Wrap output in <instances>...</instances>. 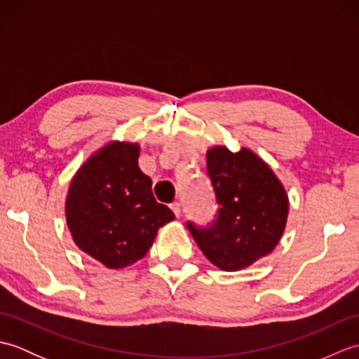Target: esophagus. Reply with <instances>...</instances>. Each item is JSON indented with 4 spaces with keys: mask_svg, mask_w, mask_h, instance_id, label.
I'll use <instances>...</instances> for the list:
<instances>
[{
    "mask_svg": "<svg viewBox=\"0 0 359 359\" xmlns=\"http://www.w3.org/2000/svg\"><path fill=\"white\" fill-rule=\"evenodd\" d=\"M171 210H172V212H174V216H175V217H180V215H182V207H180V203H179V202H174V203H171Z\"/></svg>",
    "mask_w": 359,
    "mask_h": 359,
    "instance_id": "34e87169",
    "label": "esophagus"
}]
</instances>
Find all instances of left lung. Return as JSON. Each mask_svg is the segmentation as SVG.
<instances>
[{
	"instance_id": "1",
	"label": "left lung",
	"mask_w": 359,
	"mask_h": 359,
	"mask_svg": "<svg viewBox=\"0 0 359 359\" xmlns=\"http://www.w3.org/2000/svg\"><path fill=\"white\" fill-rule=\"evenodd\" d=\"M207 170L219 217L211 228H188L212 265L243 270L276 248L287 225L288 194L270 165L245 147L238 152L225 144L208 148Z\"/></svg>"
}]
</instances>
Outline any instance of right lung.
I'll use <instances>...</instances> for the list:
<instances>
[{
  "label": "right lung",
  "mask_w": 359,
  "mask_h": 359,
  "mask_svg": "<svg viewBox=\"0 0 359 359\" xmlns=\"http://www.w3.org/2000/svg\"><path fill=\"white\" fill-rule=\"evenodd\" d=\"M139 156V143L109 140L88 157L67 188L65 215L75 245L111 270L140 261L158 228L174 219L154 199Z\"/></svg>",
  "instance_id": "right-lung-1"
}]
</instances>
